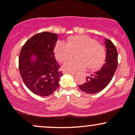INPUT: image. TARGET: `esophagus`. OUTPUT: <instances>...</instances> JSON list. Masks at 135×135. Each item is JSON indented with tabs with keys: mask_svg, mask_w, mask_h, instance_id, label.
Masks as SVG:
<instances>
[{
	"mask_svg": "<svg viewBox=\"0 0 135 135\" xmlns=\"http://www.w3.org/2000/svg\"><path fill=\"white\" fill-rule=\"evenodd\" d=\"M63 74H71V75H75V74H74V73H72V72H66V71H63Z\"/></svg>",
	"mask_w": 135,
	"mask_h": 135,
	"instance_id": "1",
	"label": "esophagus"
}]
</instances>
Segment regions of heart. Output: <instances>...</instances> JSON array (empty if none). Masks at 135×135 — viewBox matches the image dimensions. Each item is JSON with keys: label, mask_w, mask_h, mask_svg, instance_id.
<instances>
[{"label": "heart", "mask_w": 135, "mask_h": 135, "mask_svg": "<svg viewBox=\"0 0 135 135\" xmlns=\"http://www.w3.org/2000/svg\"><path fill=\"white\" fill-rule=\"evenodd\" d=\"M77 52V59L68 60ZM55 54L57 60L63 65V70L69 72H77L88 67L95 69L103 64L105 58V51L95 39L87 35L70 37L67 44L60 42L56 45Z\"/></svg>", "instance_id": "obj_1"}]
</instances>
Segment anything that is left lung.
Instances as JSON below:
<instances>
[{
  "mask_svg": "<svg viewBox=\"0 0 135 135\" xmlns=\"http://www.w3.org/2000/svg\"><path fill=\"white\" fill-rule=\"evenodd\" d=\"M106 47L105 63L101 69L91 74L86 79V82L79 87L84 92L88 94L99 93L105 89L110 83L117 68L118 54L112 42L105 38Z\"/></svg>",
  "mask_w": 135,
  "mask_h": 135,
  "instance_id": "1",
  "label": "left lung"
}]
</instances>
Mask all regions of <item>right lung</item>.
<instances>
[{
    "instance_id": "right-lung-1",
    "label": "right lung",
    "mask_w": 135,
    "mask_h": 135,
    "mask_svg": "<svg viewBox=\"0 0 135 135\" xmlns=\"http://www.w3.org/2000/svg\"><path fill=\"white\" fill-rule=\"evenodd\" d=\"M58 40L56 33H37L26 42L20 52V75L25 86L37 95L47 97L60 86L63 74L54 53Z\"/></svg>"
}]
</instances>
